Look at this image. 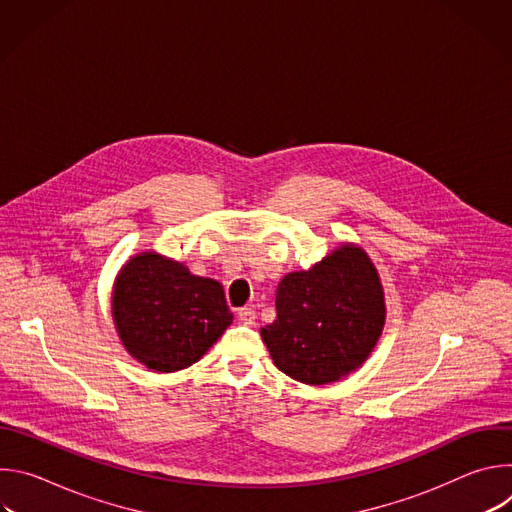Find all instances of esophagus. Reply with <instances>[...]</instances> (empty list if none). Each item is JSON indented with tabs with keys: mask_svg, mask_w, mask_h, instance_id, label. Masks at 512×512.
Here are the masks:
<instances>
[{
	"mask_svg": "<svg viewBox=\"0 0 512 512\" xmlns=\"http://www.w3.org/2000/svg\"><path fill=\"white\" fill-rule=\"evenodd\" d=\"M239 320H241L245 326H253V324H255V310H253V308H241V310H239Z\"/></svg>",
	"mask_w": 512,
	"mask_h": 512,
	"instance_id": "34e87169",
	"label": "esophagus"
}]
</instances>
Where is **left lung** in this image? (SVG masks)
I'll return each instance as SVG.
<instances>
[{
	"label": "left lung",
	"mask_w": 512,
	"mask_h": 512,
	"mask_svg": "<svg viewBox=\"0 0 512 512\" xmlns=\"http://www.w3.org/2000/svg\"><path fill=\"white\" fill-rule=\"evenodd\" d=\"M273 324L261 328L275 367L306 385H328L356 371L385 324L375 265L344 245L308 271L287 273L275 291Z\"/></svg>",
	"instance_id": "1"
}]
</instances>
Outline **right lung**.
<instances>
[{"label": "right lung", "mask_w": 512, "mask_h": 512, "mask_svg": "<svg viewBox=\"0 0 512 512\" xmlns=\"http://www.w3.org/2000/svg\"><path fill=\"white\" fill-rule=\"evenodd\" d=\"M113 318L127 352L158 373L190 367L233 322L225 289L178 261L141 253L123 265Z\"/></svg>", "instance_id": "1"}]
</instances>
